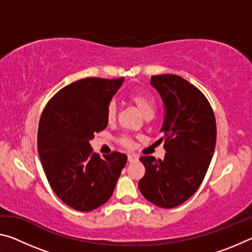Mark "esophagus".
<instances>
[{
    "label": "esophagus",
    "mask_w": 252,
    "mask_h": 252,
    "mask_svg": "<svg viewBox=\"0 0 252 252\" xmlns=\"http://www.w3.org/2000/svg\"><path fill=\"white\" fill-rule=\"evenodd\" d=\"M127 160H129V162L138 161L139 160V157L136 156V155H129V156H127Z\"/></svg>",
    "instance_id": "34e87169"
}]
</instances>
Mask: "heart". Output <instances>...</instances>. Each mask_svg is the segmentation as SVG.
I'll return each mask as SVG.
<instances>
[{
  "label": "heart",
  "mask_w": 252,
  "mask_h": 252,
  "mask_svg": "<svg viewBox=\"0 0 252 252\" xmlns=\"http://www.w3.org/2000/svg\"><path fill=\"white\" fill-rule=\"evenodd\" d=\"M130 100L146 119L152 118L155 116L156 102H155V99H153L150 94H148V93H143V92H134L130 95ZM116 117H117L116 103H114V102H110V104L108 105V110H106V120L111 123L116 120ZM119 141H120V143L123 147H126V148L132 147V140L130 136L122 135L120 136V139H119Z\"/></svg>",
  "instance_id": "heart-1"
}]
</instances>
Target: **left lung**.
<instances>
[{
    "mask_svg": "<svg viewBox=\"0 0 252 252\" xmlns=\"http://www.w3.org/2000/svg\"><path fill=\"white\" fill-rule=\"evenodd\" d=\"M164 104L161 127L163 159L140 158L146 173L139 189L148 201L170 209L192 197L203 181L215 152L216 118L203 93L181 76H151Z\"/></svg>",
    "mask_w": 252,
    "mask_h": 252,
    "instance_id": "left-lung-1",
    "label": "left lung"
}]
</instances>
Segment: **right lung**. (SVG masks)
Here are the masks:
<instances>
[{"label": "right lung", "instance_id": "obj_1", "mask_svg": "<svg viewBox=\"0 0 252 252\" xmlns=\"http://www.w3.org/2000/svg\"><path fill=\"white\" fill-rule=\"evenodd\" d=\"M125 78H87L55 93L42 112L37 151L55 194L78 211H92L112 195L127 158H100L90 141L108 126L106 110Z\"/></svg>", "mask_w": 252, "mask_h": 252}]
</instances>
